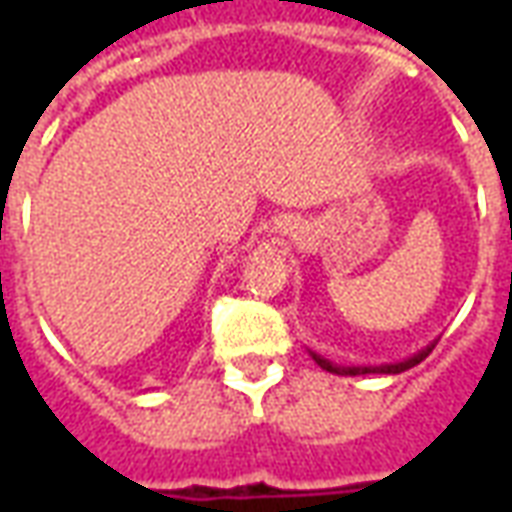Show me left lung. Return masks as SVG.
Segmentation results:
<instances>
[{
  "label": "left lung",
  "instance_id": "obj_1",
  "mask_svg": "<svg viewBox=\"0 0 512 512\" xmlns=\"http://www.w3.org/2000/svg\"><path fill=\"white\" fill-rule=\"evenodd\" d=\"M433 345H436V340L433 343H428L425 348H419L417 354L406 356V359H400V362H389V365H334V362H329L326 356L315 354V351H310V356L315 359V365L323 367L326 373H334V376H367V373H386V376H397V373H406V370H411L414 365H419L425 356L433 351Z\"/></svg>",
  "mask_w": 512,
  "mask_h": 512
}]
</instances>
